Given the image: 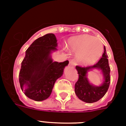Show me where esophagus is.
<instances>
[{
	"mask_svg": "<svg viewBox=\"0 0 126 126\" xmlns=\"http://www.w3.org/2000/svg\"><path fill=\"white\" fill-rule=\"evenodd\" d=\"M69 66H71V67H74V65H75V62H74L73 60H70L69 63Z\"/></svg>",
	"mask_w": 126,
	"mask_h": 126,
	"instance_id": "obj_1",
	"label": "esophagus"
}]
</instances>
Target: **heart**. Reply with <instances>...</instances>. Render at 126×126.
I'll return each mask as SVG.
<instances>
[{
  "instance_id": "obj_1",
  "label": "heart",
  "mask_w": 126,
  "mask_h": 126,
  "mask_svg": "<svg viewBox=\"0 0 126 126\" xmlns=\"http://www.w3.org/2000/svg\"><path fill=\"white\" fill-rule=\"evenodd\" d=\"M67 48L78 52L77 59L83 65H90L99 59L103 51V45L100 39L89 35L72 37L68 40Z\"/></svg>"
}]
</instances>
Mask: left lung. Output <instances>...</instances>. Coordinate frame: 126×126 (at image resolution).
<instances>
[{
	"instance_id": "obj_1",
	"label": "left lung",
	"mask_w": 126,
	"mask_h": 126,
	"mask_svg": "<svg viewBox=\"0 0 126 126\" xmlns=\"http://www.w3.org/2000/svg\"><path fill=\"white\" fill-rule=\"evenodd\" d=\"M93 68H97L102 71L104 81L101 86H94L88 81L87 73ZM76 69L79 74V79L75 86V94L77 97L82 101L88 103H92L101 99L107 92L110 82V69L109 65L108 55L106 52L105 47L104 46V53H103L102 57L96 64L86 67L76 66Z\"/></svg>"
}]
</instances>
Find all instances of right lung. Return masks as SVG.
<instances>
[{"instance_id": "1", "label": "right lung", "mask_w": 126, "mask_h": 126, "mask_svg": "<svg viewBox=\"0 0 126 126\" xmlns=\"http://www.w3.org/2000/svg\"><path fill=\"white\" fill-rule=\"evenodd\" d=\"M57 46L55 36L49 33L34 40L25 51L19 81L21 90L31 99L41 101L49 97L55 81L69 64L68 60L53 62L51 53Z\"/></svg>"}]
</instances>
